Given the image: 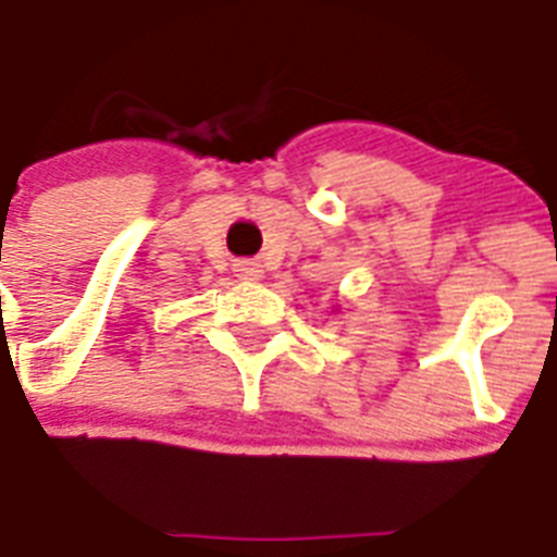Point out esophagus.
<instances>
[{
  "instance_id": "esophagus-1",
  "label": "esophagus",
  "mask_w": 557,
  "mask_h": 557,
  "mask_svg": "<svg viewBox=\"0 0 557 557\" xmlns=\"http://www.w3.org/2000/svg\"><path fill=\"white\" fill-rule=\"evenodd\" d=\"M233 272L242 280H247V283H255V280L263 277V267H260L258 260H235Z\"/></svg>"
}]
</instances>
